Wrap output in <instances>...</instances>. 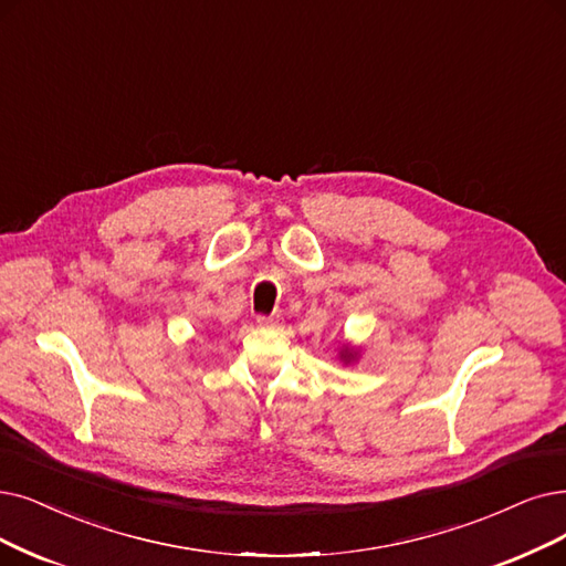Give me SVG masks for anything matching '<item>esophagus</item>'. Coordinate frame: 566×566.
<instances>
[{
    "instance_id": "34e87169",
    "label": "esophagus",
    "mask_w": 566,
    "mask_h": 566,
    "mask_svg": "<svg viewBox=\"0 0 566 566\" xmlns=\"http://www.w3.org/2000/svg\"><path fill=\"white\" fill-rule=\"evenodd\" d=\"M258 325L266 329H276L283 325V318L281 315H258Z\"/></svg>"
}]
</instances>
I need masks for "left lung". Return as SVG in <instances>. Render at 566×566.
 <instances>
[{
    "mask_svg": "<svg viewBox=\"0 0 566 566\" xmlns=\"http://www.w3.org/2000/svg\"><path fill=\"white\" fill-rule=\"evenodd\" d=\"M338 355H342V359H344L346 365H348V361H353V359L357 357V350H355V348H350V346H344V348H342V353H338Z\"/></svg>",
    "mask_w": 566,
    "mask_h": 566,
    "instance_id": "left-lung-1",
    "label": "left lung"
}]
</instances>
